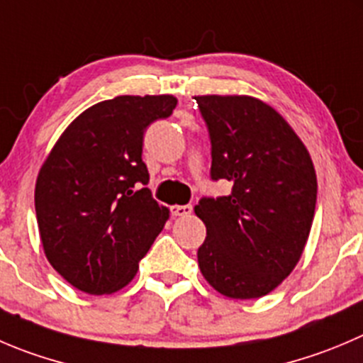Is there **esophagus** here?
Returning <instances> with one entry per match:
<instances>
[{
	"instance_id": "obj_1",
	"label": "esophagus",
	"mask_w": 363,
	"mask_h": 363,
	"mask_svg": "<svg viewBox=\"0 0 363 363\" xmlns=\"http://www.w3.org/2000/svg\"><path fill=\"white\" fill-rule=\"evenodd\" d=\"M191 211V206H172V214H174V216H189Z\"/></svg>"
}]
</instances>
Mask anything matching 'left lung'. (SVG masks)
<instances>
[{"label":"left lung","instance_id":"8db88e82","mask_svg":"<svg viewBox=\"0 0 363 363\" xmlns=\"http://www.w3.org/2000/svg\"><path fill=\"white\" fill-rule=\"evenodd\" d=\"M211 138V177L230 195L202 199L199 267L232 300L266 296L296 267L315 211L318 179L307 147L269 104L250 96H196Z\"/></svg>","mask_w":363,"mask_h":363}]
</instances>
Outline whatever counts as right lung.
<instances>
[{
  "label": "right lung",
  "mask_w": 363,
  "mask_h": 363,
  "mask_svg": "<svg viewBox=\"0 0 363 363\" xmlns=\"http://www.w3.org/2000/svg\"><path fill=\"white\" fill-rule=\"evenodd\" d=\"M174 96H118L74 118L45 157L35 211L49 264L86 294H113L135 279L140 260L170 211L150 195L143 133L170 117Z\"/></svg>",
  "instance_id": "right-lung-1"
}]
</instances>
